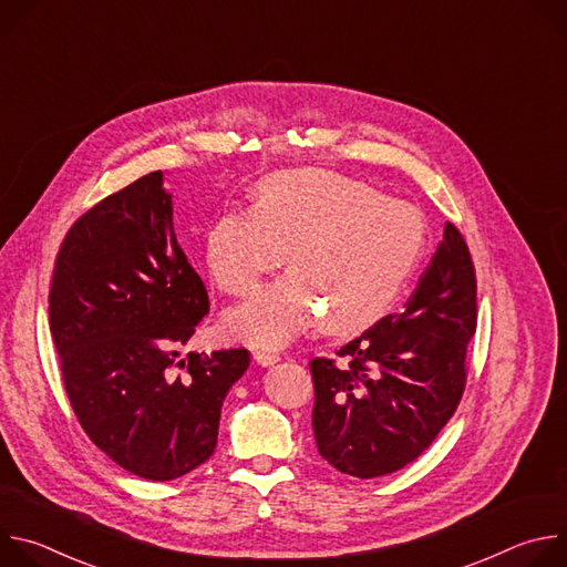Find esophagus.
I'll return each mask as SVG.
<instances>
[{"mask_svg":"<svg viewBox=\"0 0 567 567\" xmlns=\"http://www.w3.org/2000/svg\"><path fill=\"white\" fill-rule=\"evenodd\" d=\"M254 359H256L260 365L269 368V365H274V363L280 361V354H278V352H267V350H256V352H254Z\"/></svg>","mask_w":567,"mask_h":567,"instance_id":"34e87169","label":"esophagus"}]
</instances>
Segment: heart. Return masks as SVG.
<instances>
[{
    "label": "heart",
    "mask_w": 567,
    "mask_h": 567,
    "mask_svg": "<svg viewBox=\"0 0 567 567\" xmlns=\"http://www.w3.org/2000/svg\"><path fill=\"white\" fill-rule=\"evenodd\" d=\"M424 239L415 206L332 171L300 168L265 177L256 206L221 210L204 258L221 291L247 296L289 251L293 269L224 318L233 339L280 348L318 316L334 334L372 326L409 280Z\"/></svg>",
    "instance_id": "heart-1"
}]
</instances>
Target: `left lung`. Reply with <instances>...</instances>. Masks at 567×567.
Masks as SVG:
<instances>
[{"mask_svg": "<svg viewBox=\"0 0 567 567\" xmlns=\"http://www.w3.org/2000/svg\"><path fill=\"white\" fill-rule=\"evenodd\" d=\"M477 328L475 267L446 221L440 247L401 313L311 359L318 453L354 477H379L417 460L453 417Z\"/></svg>", "mask_w": 567, "mask_h": 567, "instance_id": "obj_1", "label": "left lung"}]
</instances>
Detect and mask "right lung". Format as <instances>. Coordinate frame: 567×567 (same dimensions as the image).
<instances>
[{"label": "right lung", "instance_id": "right-lung-1", "mask_svg": "<svg viewBox=\"0 0 567 567\" xmlns=\"http://www.w3.org/2000/svg\"><path fill=\"white\" fill-rule=\"evenodd\" d=\"M161 171L105 197L66 230L49 287V328L71 409L125 471L166 482L217 446L221 401L249 350L179 348L208 293L179 247Z\"/></svg>", "mask_w": 567, "mask_h": 567}]
</instances>
